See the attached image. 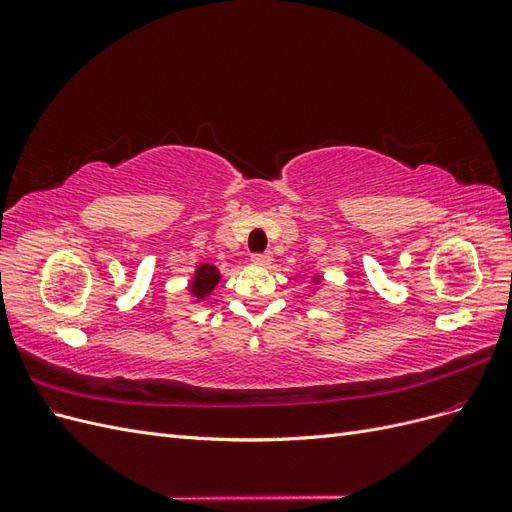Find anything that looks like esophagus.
<instances>
[{
    "label": "esophagus",
    "instance_id": "1",
    "mask_svg": "<svg viewBox=\"0 0 512 512\" xmlns=\"http://www.w3.org/2000/svg\"><path fill=\"white\" fill-rule=\"evenodd\" d=\"M252 262L258 267H267V265H271V254H254Z\"/></svg>",
    "mask_w": 512,
    "mask_h": 512
}]
</instances>
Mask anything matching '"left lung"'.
<instances>
[{
	"label": "left lung",
	"mask_w": 512,
	"mask_h": 512,
	"mask_svg": "<svg viewBox=\"0 0 512 512\" xmlns=\"http://www.w3.org/2000/svg\"><path fill=\"white\" fill-rule=\"evenodd\" d=\"M312 280H314V284H320V282H322V275H314Z\"/></svg>",
	"instance_id": "obj_1"
}]
</instances>
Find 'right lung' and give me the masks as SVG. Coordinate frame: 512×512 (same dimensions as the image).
I'll return each mask as SVG.
<instances>
[{
	"label": "right lung",
	"instance_id": "add662e5",
	"mask_svg": "<svg viewBox=\"0 0 512 512\" xmlns=\"http://www.w3.org/2000/svg\"><path fill=\"white\" fill-rule=\"evenodd\" d=\"M220 271L218 267L209 265V262H200V265L196 267L194 271V277L188 284V292L192 294V299L198 303V301H205L209 294L215 290V286L220 284Z\"/></svg>",
	"mask_w": 512,
	"mask_h": 512
}]
</instances>
